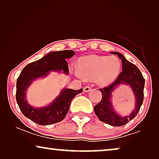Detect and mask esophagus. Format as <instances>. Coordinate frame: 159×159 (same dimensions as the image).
<instances>
[{"label": "esophagus", "mask_w": 159, "mask_h": 159, "mask_svg": "<svg viewBox=\"0 0 159 159\" xmlns=\"http://www.w3.org/2000/svg\"><path fill=\"white\" fill-rule=\"evenodd\" d=\"M91 89H92V88H91V87H90V86H85V87H84L83 90H84V92H89V91H90Z\"/></svg>", "instance_id": "1"}]
</instances>
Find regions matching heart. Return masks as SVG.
Returning <instances> with one entry per match:
<instances>
[{
    "label": "heart",
    "instance_id": "b5f03b06",
    "mask_svg": "<svg viewBox=\"0 0 159 159\" xmlns=\"http://www.w3.org/2000/svg\"><path fill=\"white\" fill-rule=\"evenodd\" d=\"M120 70V60L116 56L91 55L80 58L74 73L80 79H95L100 85L106 86L114 81Z\"/></svg>",
    "mask_w": 159,
    "mask_h": 159
}]
</instances>
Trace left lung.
<instances>
[{"mask_svg":"<svg viewBox=\"0 0 159 159\" xmlns=\"http://www.w3.org/2000/svg\"><path fill=\"white\" fill-rule=\"evenodd\" d=\"M121 60L122 71L119 74L114 82L105 88L99 89L102 93V98L97 105L94 106L95 115L103 122L114 127H121L127 124L137 116L144 99L145 79L140 69L125 58L122 54L118 52H112ZM129 84L131 87L136 97V106L135 109L129 116L121 117L116 114L112 108L110 96L114 88L120 84Z\"/></svg>","mask_w":159,"mask_h":159,"instance_id":"obj_1","label":"left lung"}]
</instances>
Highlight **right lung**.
Returning a JSON list of instances; mask_svg holds the SVG:
<instances>
[{
  "mask_svg": "<svg viewBox=\"0 0 159 159\" xmlns=\"http://www.w3.org/2000/svg\"><path fill=\"white\" fill-rule=\"evenodd\" d=\"M75 51H54L48 53L40 60L27 64L22 69L16 81V100L24 116L40 125H50L62 121L69 111L71 101L82 92L80 90L63 89L60 95L50 104L42 108H34L27 103L26 91L34 80L46 77L50 71H63L69 74L66 58H71Z\"/></svg>",
  "mask_w": 159,
  "mask_h": 159,
  "instance_id": "right-lung-1",
  "label": "right lung"
}]
</instances>
